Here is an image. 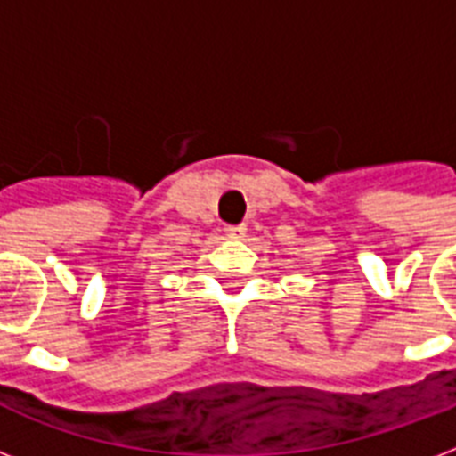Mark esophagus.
I'll use <instances>...</instances> for the list:
<instances>
[{"instance_id":"obj_1","label":"esophagus","mask_w":456,"mask_h":456,"mask_svg":"<svg viewBox=\"0 0 456 456\" xmlns=\"http://www.w3.org/2000/svg\"><path fill=\"white\" fill-rule=\"evenodd\" d=\"M224 232H227L229 239H236V241L246 236V227H243V224H229V227L224 229Z\"/></svg>"}]
</instances>
